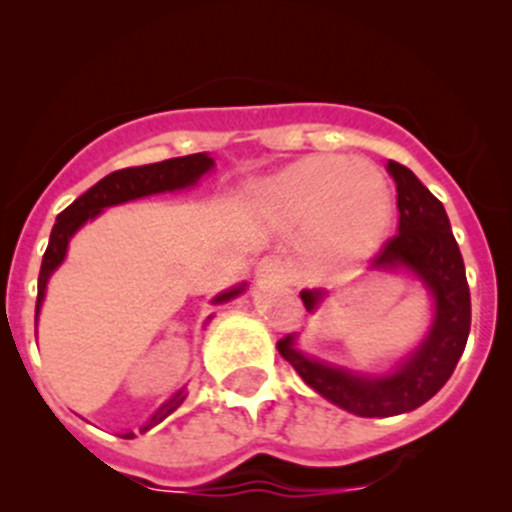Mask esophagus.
Returning <instances> with one entry per match:
<instances>
[{"label": "esophagus", "mask_w": 512, "mask_h": 512, "mask_svg": "<svg viewBox=\"0 0 512 512\" xmlns=\"http://www.w3.org/2000/svg\"><path fill=\"white\" fill-rule=\"evenodd\" d=\"M255 275L262 282H282L289 277V270L280 257H262L255 267Z\"/></svg>", "instance_id": "esophagus-1"}]
</instances>
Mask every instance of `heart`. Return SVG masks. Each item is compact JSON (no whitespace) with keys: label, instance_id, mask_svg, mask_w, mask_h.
I'll return each mask as SVG.
<instances>
[{"label":"heart","instance_id":"1","mask_svg":"<svg viewBox=\"0 0 512 512\" xmlns=\"http://www.w3.org/2000/svg\"><path fill=\"white\" fill-rule=\"evenodd\" d=\"M260 208L282 230L307 225L322 260L374 250L391 223V193L374 168L352 158H307L260 188Z\"/></svg>","mask_w":512,"mask_h":512}]
</instances>
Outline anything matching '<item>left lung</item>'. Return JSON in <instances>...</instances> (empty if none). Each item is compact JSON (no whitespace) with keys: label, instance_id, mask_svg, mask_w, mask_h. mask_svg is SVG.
<instances>
[{"label":"left lung","instance_id":"left-lung-1","mask_svg":"<svg viewBox=\"0 0 512 512\" xmlns=\"http://www.w3.org/2000/svg\"><path fill=\"white\" fill-rule=\"evenodd\" d=\"M386 170L396 183L399 232L384 242L371 267L409 270L428 289L433 297V324L421 347L394 366V371L374 376L302 354L297 349V334H287L277 342L280 354L294 366L304 384L339 409L364 418L406 414L436 396L451 379L471 332L466 267L443 203L406 165L389 160ZM324 294V289H302L299 297L307 312H314Z\"/></svg>","mask_w":512,"mask_h":512}]
</instances>
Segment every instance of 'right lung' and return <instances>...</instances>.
Masks as SVG:
<instances>
[{"instance_id": "right-lung-1", "label": "right lung", "mask_w": 512, "mask_h": 512, "mask_svg": "<svg viewBox=\"0 0 512 512\" xmlns=\"http://www.w3.org/2000/svg\"><path fill=\"white\" fill-rule=\"evenodd\" d=\"M215 168V160L208 156V153H193V156H183V158H168L160 160V163H151V165H138V168H123L116 170V173L106 175L101 178L94 188L86 190L81 198H76L64 213H59L54 227H51V237H49V247L44 252V260H41V270H39V294H36V317H39L41 302H44V292H46V282L49 277L54 275L56 267L64 262L66 250H69V240L76 235L79 227H84L89 220H94L103 208H111V205H121L128 203V200H138L146 198V195H156V193H168V190H183L190 188V185L198 183L208 170ZM245 289V285L232 287L227 292H220L218 297L213 299L215 304L230 302L232 297ZM185 389L175 391L163 406L148 418L146 423L141 426V433H146L148 428L158 426L163 418H168L178 409L180 404L185 401ZM136 433L128 431L123 433V438H133Z\"/></svg>"}]
</instances>
